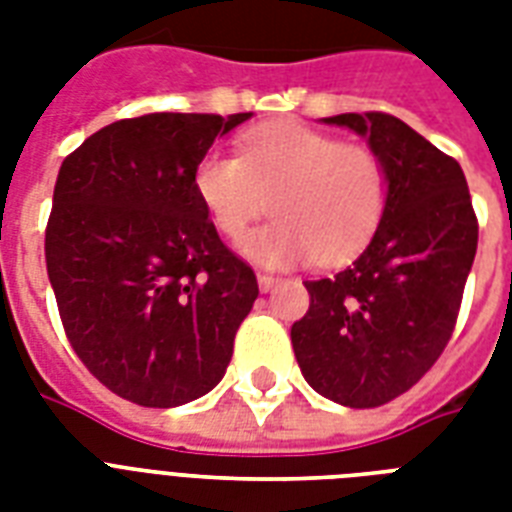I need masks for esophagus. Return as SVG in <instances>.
<instances>
[{"mask_svg":"<svg viewBox=\"0 0 512 512\" xmlns=\"http://www.w3.org/2000/svg\"><path fill=\"white\" fill-rule=\"evenodd\" d=\"M257 284H260L263 292H268V289H273L276 284H279V276H271V273H257Z\"/></svg>","mask_w":512,"mask_h":512,"instance_id":"34e87169","label":"esophagus"}]
</instances>
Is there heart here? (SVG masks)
Here are the masks:
<instances>
[{"label":"heart","mask_w":512,"mask_h":512,"mask_svg":"<svg viewBox=\"0 0 512 512\" xmlns=\"http://www.w3.org/2000/svg\"><path fill=\"white\" fill-rule=\"evenodd\" d=\"M193 188L228 241H241L268 212L276 223L244 244L265 265L313 257L345 263L369 244L390 201L388 164L372 146L300 122H281L239 140V156L209 151Z\"/></svg>","instance_id":"obj_1"}]
</instances>
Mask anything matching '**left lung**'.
Instances as JSON below:
<instances>
[{"label": "left lung", "instance_id": "1", "mask_svg": "<svg viewBox=\"0 0 512 512\" xmlns=\"http://www.w3.org/2000/svg\"><path fill=\"white\" fill-rule=\"evenodd\" d=\"M327 122L369 138L388 164L390 201L348 268L305 281L311 308L292 324V348L313 390L372 409L417 385L452 340L478 217L460 164L409 124L382 111Z\"/></svg>", "mask_w": 512, "mask_h": 512}]
</instances>
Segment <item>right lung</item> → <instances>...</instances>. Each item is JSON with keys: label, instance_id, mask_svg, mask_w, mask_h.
Here are the masks:
<instances>
[{"label": "right lung", "instance_id": "right-lung-1", "mask_svg": "<svg viewBox=\"0 0 512 512\" xmlns=\"http://www.w3.org/2000/svg\"><path fill=\"white\" fill-rule=\"evenodd\" d=\"M249 116L119 119L60 164L44 231L60 321L92 377L132 404L215 388L260 292L193 188L217 135Z\"/></svg>", "mask_w": 512, "mask_h": 512}]
</instances>
